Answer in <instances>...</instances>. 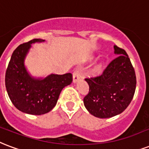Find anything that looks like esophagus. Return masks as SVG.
Segmentation results:
<instances>
[{
  "instance_id": "34e87169",
  "label": "esophagus",
  "mask_w": 149,
  "mask_h": 149,
  "mask_svg": "<svg viewBox=\"0 0 149 149\" xmlns=\"http://www.w3.org/2000/svg\"><path fill=\"white\" fill-rule=\"evenodd\" d=\"M81 78V76H80V73H79V70H76L73 72V74H72V82L76 84L79 80V79Z\"/></svg>"
}]
</instances>
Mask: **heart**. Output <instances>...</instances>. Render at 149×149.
Wrapping results in <instances>:
<instances>
[{
    "instance_id": "1",
    "label": "heart",
    "mask_w": 149,
    "mask_h": 149,
    "mask_svg": "<svg viewBox=\"0 0 149 149\" xmlns=\"http://www.w3.org/2000/svg\"><path fill=\"white\" fill-rule=\"evenodd\" d=\"M95 55H92V56L90 57V60H93L95 59ZM102 68H103V63L102 62H100V63H97L96 65H95L94 68H93V70H91V73H92L93 75H97L98 73H100L101 72V71H102Z\"/></svg>"
}]
</instances>
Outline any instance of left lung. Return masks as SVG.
Here are the masks:
<instances>
[{"instance_id": "1", "label": "left lung", "mask_w": 149, "mask_h": 149, "mask_svg": "<svg viewBox=\"0 0 149 149\" xmlns=\"http://www.w3.org/2000/svg\"><path fill=\"white\" fill-rule=\"evenodd\" d=\"M117 57L101 76L85 79L89 93L84 98L88 112L95 117L110 118L122 113L132 101L136 89V76L127 52L114 46Z\"/></svg>"}]
</instances>
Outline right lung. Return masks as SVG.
<instances>
[{
  "instance_id": "1",
  "label": "right lung",
  "mask_w": 149,
  "mask_h": 149,
  "mask_svg": "<svg viewBox=\"0 0 149 149\" xmlns=\"http://www.w3.org/2000/svg\"><path fill=\"white\" fill-rule=\"evenodd\" d=\"M45 40L33 39L19 45L12 53L5 75L7 92L12 104L19 111L30 115H43L55 106L62 90L72 81L71 73L33 77L25 60L31 44Z\"/></svg>"
}]
</instances>
